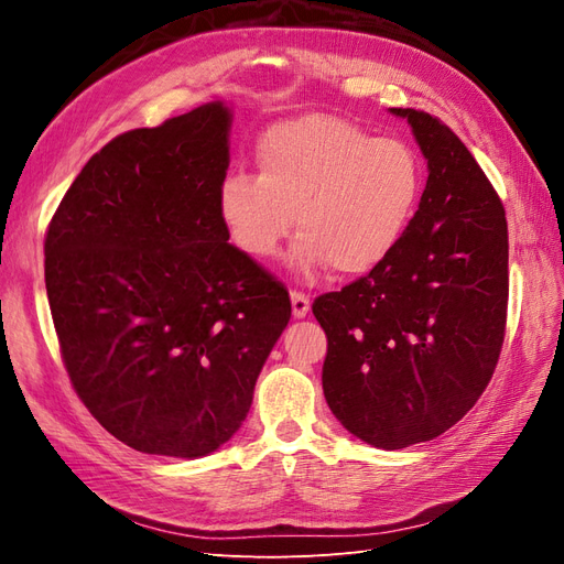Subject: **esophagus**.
Listing matches in <instances>:
<instances>
[{"instance_id":"esophagus-1","label":"esophagus","mask_w":564,"mask_h":564,"mask_svg":"<svg viewBox=\"0 0 564 564\" xmlns=\"http://www.w3.org/2000/svg\"><path fill=\"white\" fill-rule=\"evenodd\" d=\"M289 296H292V313H294V317H305V315H308V311H311V299L308 296H305L303 292H296V289Z\"/></svg>"}]
</instances>
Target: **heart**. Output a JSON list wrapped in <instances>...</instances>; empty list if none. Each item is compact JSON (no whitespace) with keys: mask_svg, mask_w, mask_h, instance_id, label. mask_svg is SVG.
Listing matches in <instances>:
<instances>
[{"mask_svg":"<svg viewBox=\"0 0 564 564\" xmlns=\"http://www.w3.org/2000/svg\"><path fill=\"white\" fill-rule=\"evenodd\" d=\"M259 174L237 172L218 187V218L232 245L270 261L294 232V265H329L357 278L400 247L423 195L416 150L329 115L272 127L256 150Z\"/></svg>","mask_w":564,"mask_h":564,"instance_id":"heart-1","label":"heart"}]
</instances>
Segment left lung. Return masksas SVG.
Returning <instances> with one entry per match:
<instances>
[{"instance_id": "obj_1", "label": "left lung", "mask_w": 564, "mask_h": 564, "mask_svg": "<svg viewBox=\"0 0 564 564\" xmlns=\"http://www.w3.org/2000/svg\"><path fill=\"white\" fill-rule=\"evenodd\" d=\"M404 117L429 181L404 240L340 292L315 299L327 334L322 388L334 416L367 445L402 449L470 412L497 369L508 308L501 197L442 119Z\"/></svg>"}]
</instances>
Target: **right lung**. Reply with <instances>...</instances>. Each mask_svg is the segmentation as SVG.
<instances>
[{
    "label": "right lung",
    "mask_w": 564,
    "mask_h": 564,
    "mask_svg": "<svg viewBox=\"0 0 564 564\" xmlns=\"http://www.w3.org/2000/svg\"><path fill=\"white\" fill-rule=\"evenodd\" d=\"M228 131L216 100L117 135L46 228L67 377L91 416L143 454L195 458L228 442L292 317L284 284L218 218Z\"/></svg>",
    "instance_id": "add662e5"
}]
</instances>
